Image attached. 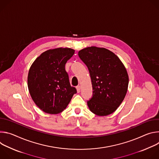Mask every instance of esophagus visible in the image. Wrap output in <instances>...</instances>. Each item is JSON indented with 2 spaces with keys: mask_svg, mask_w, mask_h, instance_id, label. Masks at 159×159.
<instances>
[{
  "mask_svg": "<svg viewBox=\"0 0 159 159\" xmlns=\"http://www.w3.org/2000/svg\"><path fill=\"white\" fill-rule=\"evenodd\" d=\"M76 89H77V91L78 93H79L80 92V85H78L76 87Z\"/></svg>",
  "mask_w": 159,
  "mask_h": 159,
  "instance_id": "34e87169",
  "label": "esophagus"
}]
</instances>
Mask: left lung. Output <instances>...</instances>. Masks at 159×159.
I'll return each mask as SVG.
<instances>
[{
  "instance_id": "left-lung-1",
  "label": "left lung",
  "mask_w": 159,
  "mask_h": 159,
  "mask_svg": "<svg viewBox=\"0 0 159 159\" xmlns=\"http://www.w3.org/2000/svg\"><path fill=\"white\" fill-rule=\"evenodd\" d=\"M79 56L91 78L93 96L87 101L90 111L100 116L112 114L128 90L129 78L125 65L118 56L104 48L87 47L79 52Z\"/></svg>"
}]
</instances>
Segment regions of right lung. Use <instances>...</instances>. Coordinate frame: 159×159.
<instances>
[{
	"label": "right lung",
	"instance_id": "add662e5",
	"mask_svg": "<svg viewBox=\"0 0 159 159\" xmlns=\"http://www.w3.org/2000/svg\"><path fill=\"white\" fill-rule=\"evenodd\" d=\"M74 53L69 48L50 49L42 53L31 65L28 76L29 92L44 112L56 115L62 112L77 93L65 69Z\"/></svg>",
	"mask_w": 159,
	"mask_h": 159
}]
</instances>
